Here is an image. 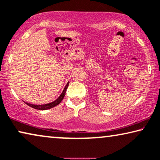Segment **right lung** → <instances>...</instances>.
Instances as JSON below:
<instances>
[{
  "label": "right lung",
  "mask_w": 160,
  "mask_h": 160,
  "mask_svg": "<svg viewBox=\"0 0 160 160\" xmlns=\"http://www.w3.org/2000/svg\"><path fill=\"white\" fill-rule=\"evenodd\" d=\"M68 85H69V82H67V84L66 85V86H65L64 91H63L62 94H61L59 97H58L57 100L54 101V102L49 103H46V104H42V105H35V104H31V103H29L27 102H24V103H25L27 105L30 106V107L34 108V109H38V110H46V109H51V108L57 106L58 103H59L63 100V98H64V96H65V93H66L67 88H68Z\"/></svg>",
  "instance_id": "obj_1"
}]
</instances>
